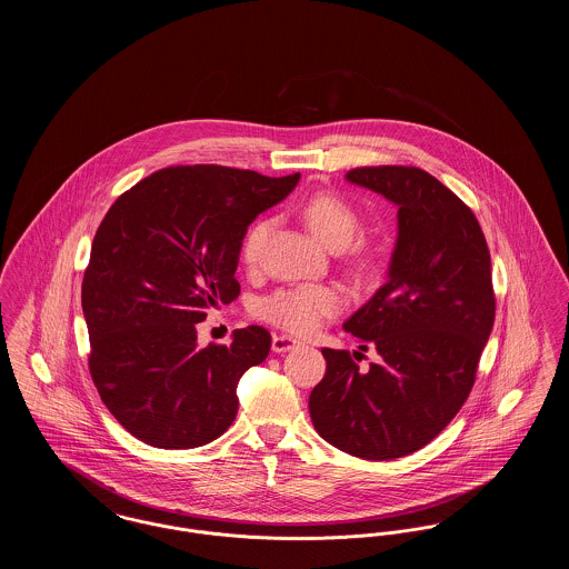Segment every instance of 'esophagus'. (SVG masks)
<instances>
[{"mask_svg":"<svg viewBox=\"0 0 569 569\" xmlns=\"http://www.w3.org/2000/svg\"><path fill=\"white\" fill-rule=\"evenodd\" d=\"M298 346H300V341L288 337V335H274V337H272V352H290V350H295Z\"/></svg>","mask_w":569,"mask_h":569,"instance_id":"34e87169","label":"esophagus"}]
</instances>
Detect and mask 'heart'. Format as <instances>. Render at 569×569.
<instances>
[{"label":"heart","mask_w":569,"mask_h":569,"mask_svg":"<svg viewBox=\"0 0 569 569\" xmlns=\"http://www.w3.org/2000/svg\"><path fill=\"white\" fill-rule=\"evenodd\" d=\"M302 217L307 226L313 230V234L335 251L352 243L353 234L358 232L360 226V219L352 207L330 193H318L309 198L302 207ZM271 230V219H258L247 230L241 256L249 269H256L262 262ZM341 307L343 298L339 290L330 286H298L279 290L264 298L258 307V313L267 322L288 332L311 335L325 320L339 313Z\"/></svg>","instance_id":"b5f03b06"}]
</instances>
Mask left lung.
I'll return each mask as SVG.
<instances>
[{
	"mask_svg": "<svg viewBox=\"0 0 569 569\" xmlns=\"http://www.w3.org/2000/svg\"><path fill=\"white\" fill-rule=\"evenodd\" d=\"M346 179L397 204L399 232L388 281L343 325L379 360L360 371L350 352L325 348L309 413L352 457L401 459L433 441L473 388L495 322L490 253L471 209L429 172L365 166Z\"/></svg>",
	"mask_w": 569,
	"mask_h": 569,
	"instance_id": "8db88e82",
	"label": "left lung"
}]
</instances>
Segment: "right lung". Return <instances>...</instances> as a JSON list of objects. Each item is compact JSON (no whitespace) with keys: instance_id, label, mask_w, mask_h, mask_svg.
<instances>
[{"instance_id":"add662e5","label":"right lung","mask_w":569,"mask_h":569,"mask_svg":"<svg viewBox=\"0 0 569 569\" xmlns=\"http://www.w3.org/2000/svg\"><path fill=\"white\" fill-rule=\"evenodd\" d=\"M216 163L170 166L121 193L102 219L82 277L89 371L110 413L163 450L226 433L237 386L271 352L262 326L198 348L196 325L241 295L234 279L247 226L297 188Z\"/></svg>"}]
</instances>
